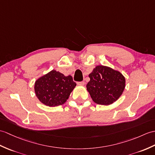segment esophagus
I'll use <instances>...</instances> for the list:
<instances>
[{
    "label": "esophagus",
    "instance_id": "34e87169",
    "mask_svg": "<svg viewBox=\"0 0 155 155\" xmlns=\"http://www.w3.org/2000/svg\"><path fill=\"white\" fill-rule=\"evenodd\" d=\"M77 84L78 85H81V86H84L85 84V82L83 81H81V82H77Z\"/></svg>",
    "mask_w": 155,
    "mask_h": 155
}]
</instances>
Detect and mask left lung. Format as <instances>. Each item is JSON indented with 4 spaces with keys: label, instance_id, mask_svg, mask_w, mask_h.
<instances>
[{
    "label": "left lung",
    "instance_id": "1",
    "mask_svg": "<svg viewBox=\"0 0 155 155\" xmlns=\"http://www.w3.org/2000/svg\"><path fill=\"white\" fill-rule=\"evenodd\" d=\"M88 77L86 89L97 104L108 106L121 96L125 87V78L120 71L107 66L98 65Z\"/></svg>",
    "mask_w": 155,
    "mask_h": 155
}]
</instances>
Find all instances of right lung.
I'll return each instance as SVG.
<instances>
[{
	"instance_id": "obj_1",
	"label": "right lung",
	"mask_w": 155,
	"mask_h": 155,
	"mask_svg": "<svg viewBox=\"0 0 155 155\" xmlns=\"http://www.w3.org/2000/svg\"><path fill=\"white\" fill-rule=\"evenodd\" d=\"M76 86L71 75L64 76L59 71L52 70L35 81L34 91L42 104L55 107L66 102Z\"/></svg>"
}]
</instances>
